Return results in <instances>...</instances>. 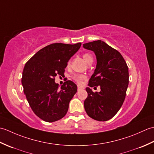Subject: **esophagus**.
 I'll list each match as a JSON object with an SVG mask.
<instances>
[{"label": "esophagus", "mask_w": 154, "mask_h": 154, "mask_svg": "<svg viewBox=\"0 0 154 154\" xmlns=\"http://www.w3.org/2000/svg\"><path fill=\"white\" fill-rule=\"evenodd\" d=\"M82 89H84L83 87H82L81 86H79V85L77 86V90L78 91H80V90H82Z\"/></svg>", "instance_id": "1"}]
</instances>
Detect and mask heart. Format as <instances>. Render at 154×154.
Listing matches in <instances>:
<instances>
[{
    "label": "heart",
    "mask_w": 154,
    "mask_h": 154,
    "mask_svg": "<svg viewBox=\"0 0 154 154\" xmlns=\"http://www.w3.org/2000/svg\"><path fill=\"white\" fill-rule=\"evenodd\" d=\"M83 57L84 60L87 63H91L93 61V57L92 55L89 53H85L83 55ZM69 65V63H68V65ZM73 79L77 82V83H81L84 80L86 79L87 76L84 74H74L72 76Z\"/></svg>",
    "instance_id": "obj_1"
}]
</instances>
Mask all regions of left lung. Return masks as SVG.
Instances as JSON below:
<instances>
[{
    "label": "left lung",
    "mask_w": 154,
    "mask_h": 154,
    "mask_svg": "<svg viewBox=\"0 0 154 154\" xmlns=\"http://www.w3.org/2000/svg\"><path fill=\"white\" fill-rule=\"evenodd\" d=\"M83 48L93 51L97 63L89 81L90 87L100 85V92L94 93L86 88L88 97L84 107L88 116L98 121L112 119L122 106L129 83L128 67L115 49L101 40L83 44Z\"/></svg>",
    "instance_id": "left-lung-1"
}]
</instances>
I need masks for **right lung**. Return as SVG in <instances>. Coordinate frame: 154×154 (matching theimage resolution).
Masks as SVG:
<instances>
[{"label": "right lung", "instance_id": "right-lung-1", "mask_svg": "<svg viewBox=\"0 0 154 154\" xmlns=\"http://www.w3.org/2000/svg\"><path fill=\"white\" fill-rule=\"evenodd\" d=\"M81 43H55L39 50L26 63L22 84L32 110L40 119L53 122L65 116L69 104L77 93L73 81H66L59 89L56 75H64L70 58L79 50Z\"/></svg>", "mask_w": 154, "mask_h": 154}]
</instances>
